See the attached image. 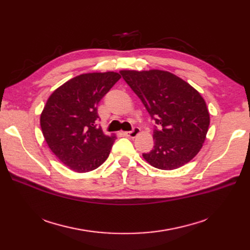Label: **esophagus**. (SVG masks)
Segmentation results:
<instances>
[{
    "instance_id": "esophagus-1",
    "label": "esophagus",
    "mask_w": 250,
    "mask_h": 250,
    "mask_svg": "<svg viewBox=\"0 0 250 250\" xmlns=\"http://www.w3.org/2000/svg\"><path fill=\"white\" fill-rule=\"evenodd\" d=\"M140 131H141V129L139 127H133L132 128V130L131 131H126L125 132V134L127 135L128 138H131V139H134L135 137H137V135L140 133Z\"/></svg>"
}]
</instances>
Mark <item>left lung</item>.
I'll return each instance as SVG.
<instances>
[{
  "label": "left lung",
  "mask_w": 250,
  "mask_h": 250,
  "mask_svg": "<svg viewBox=\"0 0 250 250\" xmlns=\"http://www.w3.org/2000/svg\"><path fill=\"white\" fill-rule=\"evenodd\" d=\"M123 79L154 120V147L143 153L161 170H174L197 154L209 126V113L201 95L169 72L121 71Z\"/></svg>",
  "instance_id": "left-lung-1"
}]
</instances>
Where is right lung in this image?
Returning a JSON list of instances; mask_svg holds the SVG:
<instances>
[{"label":"right lung","instance_id":"1","mask_svg":"<svg viewBox=\"0 0 250 250\" xmlns=\"http://www.w3.org/2000/svg\"><path fill=\"white\" fill-rule=\"evenodd\" d=\"M120 78L115 72L79 75L48 99L41 116L42 134L52 152L71 170L89 172L107 160L115 137L98 126V104Z\"/></svg>","mask_w":250,"mask_h":250}]
</instances>
